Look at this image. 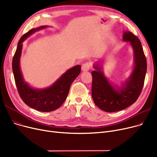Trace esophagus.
Masks as SVG:
<instances>
[{
    "mask_svg": "<svg viewBox=\"0 0 157 157\" xmlns=\"http://www.w3.org/2000/svg\"><path fill=\"white\" fill-rule=\"evenodd\" d=\"M90 68V64L88 62H85L82 65V71H87Z\"/></svg>",
    "mask_w": 157,
    "mask_h": 157,
    "instance_id": "34e87169",
    "label": "esophagus"
}]
</instances>
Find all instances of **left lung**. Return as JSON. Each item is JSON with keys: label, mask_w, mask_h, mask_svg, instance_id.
Returning <instances> with one entry per match:
<instances>
[{"label": "left lung", "mask_w": 157, "mask_h": 157, "mask_svg": "<svg viewBox=\"0 0 157 157\" xmlns=\"http://www.w3.org/2000/svg\"><path fill=\"white\" fill-rule=\"evenodd\" d=\"M123 40L129 42L134 50V67L121 87H114L107 79L99 65L92 72V96L95 105L105 112H116L134 104L141 94L147 70L146 59L139 38L131 32H123Z\"/></svg>", "instance_id": "8db88e82"}]
</instances>
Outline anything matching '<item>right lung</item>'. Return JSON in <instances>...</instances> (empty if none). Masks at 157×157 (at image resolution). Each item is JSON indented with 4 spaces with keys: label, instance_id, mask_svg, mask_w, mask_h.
Returning <instances> with one entry per match:
<instances>
[{
    "label": "right lung",
    "instance_id": "obj_1",
    "mask_svg": "<svg viewBox=\"0 0 157 157\" xmlns=\"http://www.w3.org/2000/svg\"><path fill=\"white\" fill-rule=\"evenodd\" d=\"M46 27L47 26L32 29L20 38L12 62L15 83L21 98L30 108L42 112L52 111L60 108L67 98L70 86L79 76L81 69L80 65L74 66L62 74L51 86L45 89L32 88L24 81L20 67L22 43L34 32Z\"/></svg>",
    "mask_w": 157,
    "mask_h": 157
}]
</instances>
